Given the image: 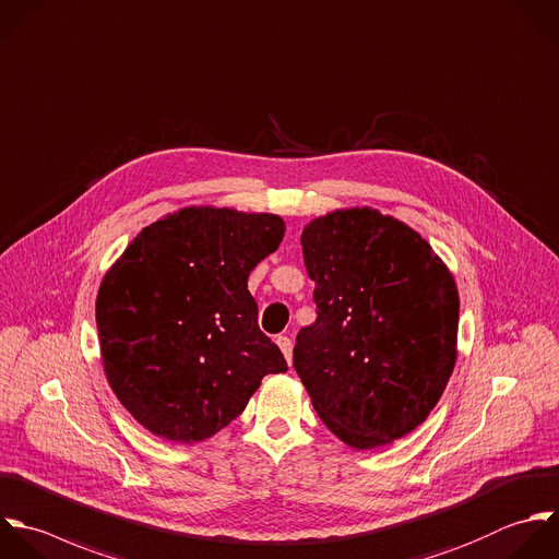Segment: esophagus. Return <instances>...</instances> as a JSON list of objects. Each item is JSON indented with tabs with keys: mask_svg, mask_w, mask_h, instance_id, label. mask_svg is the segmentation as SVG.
I'll use <instances>...</instances> for the list:
<instances>
[{
	"mask_svg": "<svg viewBox=\"0 0 559 559\" xmlns=\"http://www.w3.org/2000/svg\"><path fill=\"white\" fill-rule=\"evenodd\" d=\"M276 344H278V348L283 350V355H285L287 364H292V348H294L292 340H289L287 335H278V337H276Z\"/></svg>",
	"mask_w": 559,
	"mask_h": 559,
	"instance_id": "esophagus-1",
	"label": "esophagus"
}]
</instances>
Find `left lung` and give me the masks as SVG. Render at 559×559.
<instances>
[{"label":"left lung","mask_w":559,"mask_h":559,"mask_svg":"<svg viewBox=\"0 0 559 559\" xmlns=\"http://www.w3.org/2000/svg\"><path fill=\"white\" fill-rule=\"evenodd\" d=\"M300 243L318 320L298 333L294 368L344 444H392L427 420L453 374L455 278L418 230L372 206L311 219Z\"/></svg>","instance_id":"8db88e82"}]
</instances>
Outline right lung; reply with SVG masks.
I'll list each match as a JSON object with an SVG mask.
<instances>
[{
	"mask_svg": "<svg viewBox=\"0 0 559 559\" xmlns=\"http://www.w3.org/2000/svg\"><path fill=\"white\" fill-rule=\"evenodd\" d=\"M283 237L274 213L185 206L145 226L104 274L95 300L104 374L156 438L209 440L265 374L287 372L248 292L250 272Z\"/></svg>",
	"mask_w": 559,
	"mask_h": 559,
	"instance_id": "1",
	"label": "right lung"
}]
</instances>
